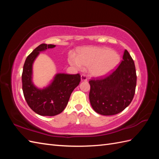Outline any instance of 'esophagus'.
I'll return each instance as SVG.
<instances>
[{
  "label": "esophagus",
  "instance_id": "34e87169",
  "mask_svg": "<svg viewBox=\"0 0 159 159\" xmlns=\"http://www.w3.org/2000/svg\"><path fill=\"white\" fill-rule=\"evenodd\" d=\"M80 79H81V81H87V77L85 74H82L81 76H80Z\"/></svg>",
  "mask_w": 159,
  "mask_h": 159
}]
</instances>
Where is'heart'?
Returning <instances> with one entry per match:
<instances>
[{
  "label": "heart",
  "mask_w": 159,
  "mask_h": 159,
  "mask_svg": "<svg viewBox=\"0 0 159 159\" xmlns=\"http://www.w3.org/2000/svg\"><path fill=\"white\" fill-rule=\"evenodd\" d=\"M120 61L119 53L106 47H85L78 51L77 56L70 54L68 57V62L72 67L80 69L82 65L90 66V74L95 77L112 72Z\"/></svg>",
  "instance_id": "b5f03b06"
}]
</instances>
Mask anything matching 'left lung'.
Wrapping results in <instances>:
<instances>
[{"mask_svg":"<svg viewBox=\"0 0 159 159\" xmlns=\"http://www.w3.org/2000/svg\"><path fill=\"white\" fill-rule=\"evenodd\" d=\"M89 83V101L96 113L113 116L121 112L133 100L137 84L135 66L129 52L125 50L123 60L109 76Z\"/></svg>","mask_w":159,"mask_h":159,"instance_id":"left-lung-1","label":"left lung"}]
</instances>
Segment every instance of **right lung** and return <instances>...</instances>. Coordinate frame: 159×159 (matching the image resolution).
I'll use <instances>...</instances> for the list:
<instances>
[{"mask_svg": "<svg viewBox=\"0 0 159 159\" xmlns=\"http://www.w3.org/2000/svg\"><path fill=\"white\" fill-rule=\"evenodd\" d=\"M56 46L42 43L26 59L22 74L25 98L31 109L40 116H54L65 109L73 90L79 85L80 76L64 73L56 74L48 85L39 88L33 82V65L40 52Z\"/></svg>", "mask_w": 159, "mask_h": 159, "instance_id": "1", "label": "right lung"}]
</instances>
